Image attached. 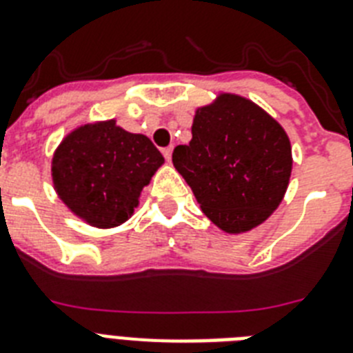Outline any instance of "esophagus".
<instances>
[{
  "label": "esophagus",
  "mask_w": 353,
  "mask_h": 353,
  "mask_svg": "<svg viewBox=\"0 0 353 353\" xmlns=\"http://www.w3.org/2000/svg\"><path fill=\"white\" fill-rule=\"evenodd\" d=\"M172 147H167V149H163V156H165V158H167V161H170L172 159Z\"/></svg>",
  "instance_id": "1"
}]
</instances>
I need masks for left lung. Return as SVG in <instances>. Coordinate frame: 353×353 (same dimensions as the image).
<instances>
[{"mask_svg": "<svg viewBox=\"0 0 353 353\" xmlns=\"http://www.w3.org/2000/svg\"><path fill=\"white\" fill-rule=\"evenodd\" d=\"M210 221L230 235L251 232L280 206L292 150L283 127L241 94L221 93L195 111L192 140L172 154Z\"/></svg>", "mask_w": 353, "mask_h": 353, "instance_id": "8db88e82", "label": "left lung"}]
</instances>
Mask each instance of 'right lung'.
<instances>
[{
    "instance_id": "obj_1",
    "label": "right lung",
    "mask_w": 353,
    "mask_h": 353,
    "mask_svg": "<svg viewBox=\"0 0 353 353\" xmlns=\"http://www.w3.org/2000/svg\"><path fill=\"white\" fill-rule=\"evenodd\" d=\"M165 163L152 141L117 125L91 121L64 136L53 152L52 181L59 199L93 228L131 219L140 195Z\"/></svg>"
}]
</instances>
